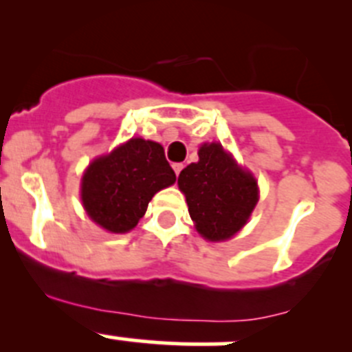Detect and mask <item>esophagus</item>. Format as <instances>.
I'll use <instances>...</instances> for the list:
<instances>
[{
    "mask_svg": "<svg viewBox=\"0 0 352 352\" xmlns=\"http://www.w3.org/2000/svg\"><path fill=\"white\" fill-rule=\"evenodd\" d=\"M173 170H175V173L177 175H179L180 172H182V168H184V163H173Z\"/></svg>",
    "mask_w": 352,
    "mask_h": 352,
    "instance_id": "obj_1",
    "label": "esophagus"
}]
</instances>
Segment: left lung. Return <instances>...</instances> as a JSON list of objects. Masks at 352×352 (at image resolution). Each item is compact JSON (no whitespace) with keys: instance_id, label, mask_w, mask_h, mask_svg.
Instances as JSON below:
<instances>
[{"instance_id":"left-lung-1","label":"left lung","mask_w":352,"mask_h":352,"mask_svg":"<svg viewBox=\"0 0 352 352\" xmlns=\"http://www.w3.org/2000/svg\"><path fill=\"white\" fill-rule=\"evenodd\" d=\"M197 232L211 242L228 240L247 223L258 201L257 182L219 143L202 144L199 162L179 175Z\"/></svg>"}]
</instances>
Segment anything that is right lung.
<instances>
[{
  "label": "right lung",
  "instance_id": "1",
  "mask_svg": "<svg viewBox=\"0 0 352 352\" xmlns=\"http://www.w3.org/2000/svg\"><path fill=\"white\" fill-rule=\"evenodd\" d=\"M175 179L162 144L133 138L91 162L81 180V201L97 225L126 233L143 218L151 197Z\"/></svg>",
  "mask_w": 352,
  "mask_h": 352
}]
</instances>
